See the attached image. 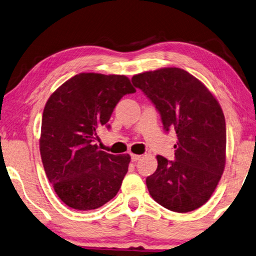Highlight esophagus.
I'll return each instance as SVG.
<instances>
[{
    "instance_id": "esophagus-1",
    "label": "esophagus",
    "mask_w": 256,
    "mask_h": 256,
    "mask_svg": "<svg viewBox=\"0 0 256 256\" xmlns=\"http://www.w3.org/2000/svg\"><path fill=\"white\" fill-rule=\"evenodd\" d=\"M140 158H141L140 154H133V153L131 154V159H132V161H134V162L138 161V160H140Z\"/></svg>"
}]
</instances>
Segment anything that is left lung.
I'll return each mask as SVG.
<instances>
[{
	"label": "left lung",
	"instance_id": "1",
	"mask_svg": "<svg viewBox=\"0 0 256 256\" xmlns=\"http://www.w3.org/2000/svg\"><path fill=\"white\" fill-rule=\"evenodd\" d=\"M150 98L164 131L174 130V160L156 156V172L146 178L151 197L176 212H188L212 197L226 162L225 116L208 88L184 69L168 67L132 77Z\"/></svg>",
	"mask_w": 256,
	"mask_h": 256
}]
</instances>
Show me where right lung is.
<instances>
[{
    "label": "right lung",
    "mask_w": 256,
    "mask_h": 256,
    "mask_svg": "<svg viewBox=\"0 0 256 256\" xmlns=\"http://www.w3.org/2000/svg\"><path fill=\"white\" fill-rule=\"evenodd\" d=\"M132 92L136 88L124 75L82 72L57 88L46 103L41 160L56 194L68 207L92 210L118 192L131 156L100 150L96 130L108 125L116 104Z\"/></svg>",
    "instance_id": "1"
}]
</instances>
